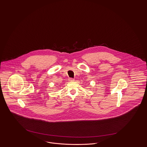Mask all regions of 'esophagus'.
<instances>
[{
  "mask_svg": "<svg viewBox=\"0 0 147 147\" xmlns=\"http://www.w3.org/2000/svg\"><path fill=\"white\" fill-rule=\"evenodd\" d=\"M69 80L70 82H73V81L74 80V79H73V78H70L69 79Z\"/></svg>",
  "mask_w": 147,
  "mask_h": 147,
  "instance_id": "obj_1",
  "label": "esophagus"
}]
</instances>
